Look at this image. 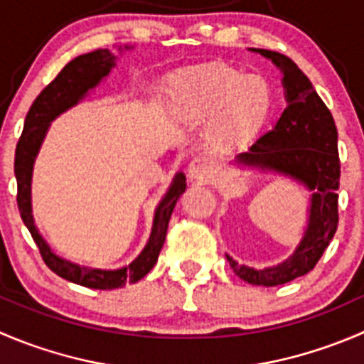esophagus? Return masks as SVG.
Wrapping results in <instances>:
<instances>
[{
    "instance_id": "obj_1",
    "label": "esophagus",
    "mask_w": 364,
    "mask_h": 364,
    "mask_svg": "<svg viewBox=\"0 0 364 364\" xmlns=\"http://www.w3.org/2000/svg\"><path fill=\"white\" fill-rule=\"evenodd\" d=\"M213 174V161L206 156H196L188 165V176L193 181H208Z\"/></svg>"
}]
</instances>
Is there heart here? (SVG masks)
Returning <instances> with one entry per match:
<instances>
[{
	"instance_id": "1",
	"label": "heart",
	"mask_w": 364,
	"mask_h": 364,
	"mask_svg": "<svg viewBox=\"0 0 364 364\" xmlns=\"http://www.w3.org/2000/svg\"><path fill=\"white\" fill-rule=\"evenodd\" d=\"M172 97L183 110L197 117L217 115L213 136L232 142L249 135L267 115L270 88L256 74L242 76L225 65L185 70L172 80Z\"/></svg>"
}]
</instances>
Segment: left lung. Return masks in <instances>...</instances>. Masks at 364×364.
I'll return each instance as SVG.
<instances>
[{"instance_id": "8db88e82", "label": "left lung", "mask_w": 364, "mask_h": 364, "mask_svg": "<svg viewBox=\"0 0 364 364\" xmlns=\"http://www.w3.org/2000/svg\"><path fill=\"white\" fill-rule=\"evenodd\" d=\"M283 74L287 108L270 132L261 135L247 153L231 164L242 168L277 174L297 181L311 192L304 235L290 257L276 267L252 268L225 254L240 279L256 287L290 283L315 268L338 228L340 158L338 132L329 108L294 60L268 49H254Z\"/></svg>"}]
</instances>
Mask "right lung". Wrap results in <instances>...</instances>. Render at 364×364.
Returning a JSON list of instances; mask_svg holds the SVG:
<instances>
[{"instance_id": "add662e5", "label": "right lung", "mask_w": 364, "mask_h": 364, "mask_svg": "<svg viewBox=\"0 0 364 364\" xmlns=\"http://www.w3.org/2000/svg\"><path fill=\"white\" fill-rule=\"evenodd\" d=\"M122 49H129V46H124V48L119 46L117 51L122 53ZM117 60L119 56L110 49H96V51L85 53V55L70 60L60 70L58 76L38 94V97L30 107L26 121H24L23 135L17 142L16 161H14V172H16L17 179V206H19L24 225L30 229L31 236L41 250L42 259L63 279L81 284V287L94 288V290L122 288L128 283H136L146 274H149L151 268L156 264L160 250L164 247L172 210L181 193L186 190L185 174L178 172L154 210L153 228H151L149 240L142 252L132 263L117 268L90 267V264H81L58 256L35 225L33 210H31V178H33L35 160H37L46 135H48L49 126L58 115L76 107L80 101H83L92 92L94 88L112 73Z\"/></svg>"}]
</instances>
